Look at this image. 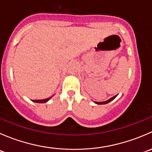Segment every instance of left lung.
<instances>
[{
  "mask_svg": "<svg viewBox=\"0 0 152 152\" xmlns=\"http://www.w3.org/2000/svg\"><path fill=\"white\" fill-rule=\"evenodd\" d=\"M117 96H118V95H117ZM117 96H115L114 97L111 98V99H109V100L106 101V102H95V103H96V104H108L109 102H112V101H113V100H114V99H115L116 97H117Z\"/></svg>",
  "mask_w": 152,
  "mask_h": 152,
  "instance_id": "obj_1",
  "label": "left lung"
}]
</instances>
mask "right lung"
I'll return each instance as SVG.
<instances>
[{
  "label": "right lung",
  "instance_id": "1",
  "mask_svg": "<svg viewBox=\"0 0 152 152\" xmlns=\"http://www.w3.org/2000/svg\"><path fill=\"white\" fill-rule=\"evenodd\" d=\"M51 97H52V96H51ZM51 97L48 98V99H42V100H32V102H36V103H45V102H47L48 101L50 100V99Z\"/></svg>",
  "mask_w": 152,
  "mask_h": 152
}]
</instances>
